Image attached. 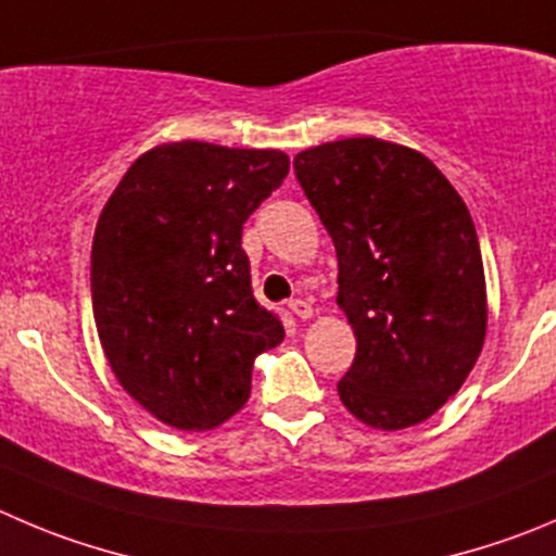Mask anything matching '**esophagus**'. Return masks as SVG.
<instances>
[{
  "label": "esophagus",
  "instance_id": "34e87169",
  "mask_svg": "<svg viewBox=\"0 0 556 556\" xmlns=\"http://www.w3.org/2000/svg\"><path fill=\"white\" fill-rule=\"evenodd\" d=\"M289 308H292V314L298 316V319H311V316H314V308H311L308 300H292Z\"/></svg>",
  "mask_w": 556,
  "mask_h": 556
}]
</instances>
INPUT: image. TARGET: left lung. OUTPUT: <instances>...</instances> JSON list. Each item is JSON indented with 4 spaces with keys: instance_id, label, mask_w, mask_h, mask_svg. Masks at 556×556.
Returning <instances> with one entry per match:
<instances>
[{
    "instance_id": "left-lung-1",
    "label": "left lung",
    "mask_w": 556,
    "mask_h": 556,
    "mask_svg": "<svg viewBox=\"0 0 556 556\" xmlns=\"http://www.w3.org/2000/svg\"><path fill=\"white\" fill-rule=\"evenodd\" d=\"M294 177L332 237L338 305L357 338L343 406L382 431L422 422L483 349V256L467 204L426 155L371 136L300 152Z\"/></svg>"
}]
</instances>
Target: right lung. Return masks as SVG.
<instances>
[{
    "label": "right lung",
    "instance_id": "right-lung-1",
    "mask_svg": "<svg viewBox=\"0 0 556 556\" xmlns=\"http://www.w3.org/2000/svg\"><path fill=\"white\" fill-rule=\"evenodd\" d=\"M289 157L177 141L141 155L92 240V314L116 379L157 420L207 431L251 395L253 363L283 341L253 298L242 224Z\"/></svg>",
    "mask_w": 556,
    "mask_h": 556
}]
</instances>
